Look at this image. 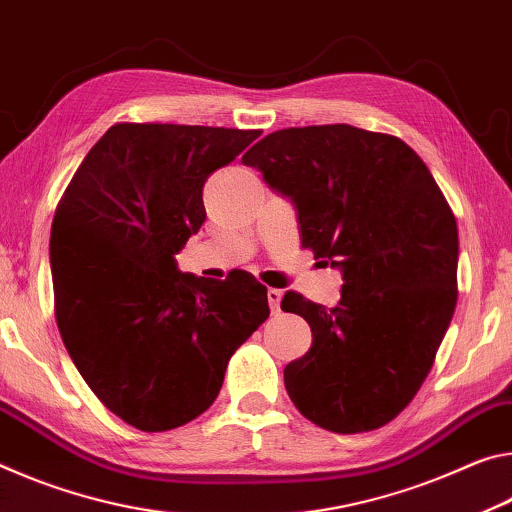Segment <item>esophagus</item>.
<instances>
[{
	"instance_id": "obj_1",
	"label": "esophagus",
	"mask_w": 512,
	"mask_h": 512,
	"mask_svg": "<svg viewBox=\"0 0 512 512\" xmlns=\"http://www.w3.org/2000/svg\"><path fill=\"white\" fill-rule=\"evenodd\" d=\"M281 297H283V292H281V290H276V288H270V290H267V301H270V308H272V311H279V306H281Z\"/></svg>"
}]
</instances>
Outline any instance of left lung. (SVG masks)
Returning <instances> with one entry per match:
<instances>
[{
	"mask_svg": "<svg viewBox=\"0 0 512 512\" xmlns=\"http://www.w3.org/2000/svg\"><path fill=\"white\" fill-rule=\"evenodd\" d=\"M297 208L301 247L342 272L338 306L286 292L313 345L283 370L299 413L333 433L374 431L429 376L458 299V226L404 140L349 124L290 127L242 156Z\"/></svg>",
	"mask_w": 512,
	"mask_h": 512,
	"instance_id": "1",
	"label": "left lung"
}]
</instances>
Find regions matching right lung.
Returning a JSON list of instances; mask_svg holds the SVG:
<instances>
[{"instance_id": "add662e5", "label": "right lung", "mask_w": 512, "mask_h": 512, "mask_svg": "<svg viewBox=\"0 0 512 512\" xmlns=\"http://www.w3.org/2000/svg\"><path fill=\"white\" fill-rule=\"evenodd\" d=\"M258 136L113 124L58 201L49 242L58 331L97 399L140 431L204 413L229 358L270 315L251 274L211 281L174 261L206 220V179Z\"/></svg>"}]
</instances>
